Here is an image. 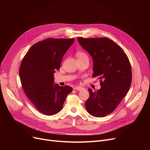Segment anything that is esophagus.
Wrapping results in <instances>:
<instances>
[{
  "instance_id": "1",
  "label": "esophagus",
  "mask_w": 150,
  "mask_h": 150,
  "mask_svg": "<svg viewBox=\"0 0 150 150\" xmlns=\"http://www.w3.org/2000/svg\"><path fill=\"white\" fill-rule=\"evenodd\" d=\"M74 89H75V90H76V91H80L83 90V89H84V88H83L80 87V86H76V87L74 88Z\"/></svg>"
}]
</instances>
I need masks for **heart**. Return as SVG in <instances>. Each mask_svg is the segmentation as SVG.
Wrapping results in <instances>:
<instances>
[{
    "label": "heart",
    "instance_id": "heart-1",
    "mask_svg": "<svg viewBox=\"0 0 150 150\" xmlns=\"http://www.w3.org/2000/svg\"><path fill=\"white\" fill-rule=\"evenodd\" d=\"M77 57H88L87 54H86L84 52H78L76 54Z\"/></svg>",
    "mask_w": 150,
    "mask_h": 150
}]
</instances>
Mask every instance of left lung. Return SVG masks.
I'll return each mask as SVG.
<instances>
[{
    "label": "left lung",
    "mask_w": 150,
    "mask_h": 150,
    "mask_svg": "<svg viewBox=\"0 0 150 150\" xmlns=\"http://www.w3.org/2000/svg\"><path fill=\"white\" fill-rule=\"evenodd\" d=\"M83 49L93 60V77L98 76L101 88L93 91L85 103L92 116L103 117L113 112L127 95L131 84V67L120 46L107 38H78Z\"/></svg>",
    "instance_id": "obj_1"
}]
</instances>
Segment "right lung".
<instances>
[{
	"label": "right lung",
	"mask_w": 150,
	"mask_h": 150,
	"mask_svg": "<svg viewBox=\"0 0 150 150\" xmlns=\"http://www.w3.org/2000/svg\"><path fill=\"white\" fill-rule=\"evenodd\" d=\"M74 41V38L45 39L31 46L22 61L19 76L23 89L38 111L46 115L61 111L73 90L55 84L54 74Z\"/></svg>",
	"instance_id": "right-lung-1"
}]
</instances>
